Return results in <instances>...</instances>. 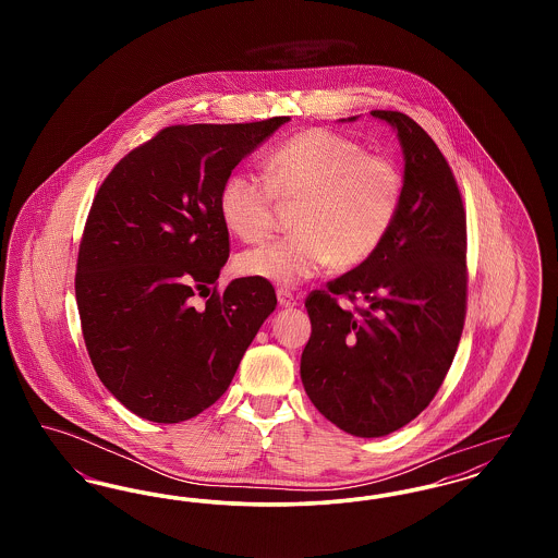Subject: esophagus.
Wrapping results in <instances>:
<instances>
[{
  "label": "esophagus",
  "mask_w": 558,
  "mask_h": 558,
  "mask_svg": "<svg viewBox=\"0 0 558 558\" xmlns=\"http://www.w3.org/2000/svg\"><path fill=\"white\" fill-rule=\"evenodd\" d=\"M276 294H278V303H280L282 307H294V305H296V296H294L291 291L278 289Z\"/></svg>",
  "instance_id": "obj_1"
}]
</instances>
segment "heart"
Masks as SVG:
<instances>
[{
  "mask_svg": "<svg viewBox=\"0 0 558 558\" xmlns=\"http://www.w3.org/2000/svg\"><path fill=\"white\" fill-rule=\"evenodd\" d=\"M403 201L396 160L371 155L341 133L307 130L266 159V178L230 173L219 192L223 226L244 242L266 239L282 205H299L294 236L240 253L236 271L278 287H296L337 264L368 262L389 236Z\"/></svg>",
  "mask_w": 558,
  "mask_h": 558,
  "instance_id": "b5f03b06",
  "label": "heart"
}]
</instances>
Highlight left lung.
I'll return each mask as SVG.
<instances>
[{
	"instance_id": "left-lung-1",
	"label": "left lung",
	"mask_w": 558,
	"mask_h": 558,
	"mask_svg": "<svg viewBox=\"0 0 558 558\" xmlns=\"http://www.w3.org/2000/svg\"><path fill=\"white\" fill-rule=\"evenodd\" d=\"M371 114L398 132L401 209L368 262L305 299L312 337L301 355L305 393L355 437H385L435 398L462 335L469 280L466 213L448 160L408 114ZM339 295L367 305L343 311Z\"/></svg>"
}]
</instances>
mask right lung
I'll return each mask as SVG.
<instances>
[{"label":"right lung","mask_w":558,"mask_h":558,"mask_svg":"<svg viewBox=\"0 0 558 558\" xmlns=\"http://www.w3.org/2000/svg\"><path fill=\"white\" fill-rule=\"evenodd\" d=\"M287 121L165 128L114 165L92 203L75 276L81 330L102 385L140 418L173 425L207 410L276 310L264 280L215 289L230 257L219 192ZM209 286L196 311L191 296Z\"/></svg>","instance_id":"obj_1"}]
</instances>
